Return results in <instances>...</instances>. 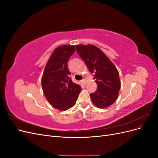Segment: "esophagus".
Wrapping results in <instances>:
<instances>
[{
	"label": "esophagus",
	"mask_w": 158,
	"mask_h": 158,
	"mask_svg": "<svg viewBox=\"0 0 158 158\" xmlns=\"http://www.w3.org/2000/svg\"><path fill=\"white\" fill-rule=\"evenodd\" d=\"M82 84H83L84 85H85V79H83V80H82Z\"/></svg>",
	"instance_id": "34e87169"
}]
</instances>
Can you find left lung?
Segmentation results:
<instances>
[{
	"label": "left lung",
	"instance_id": "8db88e82",
	"mask_svg": "<svg viewBox=\"0 0 158 158\" xmlns=\"http://www.w3.org/2000/svg\"><path fill=\"white\" fill-rule=\"evenodd\" d=\"M78 54L86 64L98 85L96 92L90 94L92 103L99 108H107L116 101L121 82L118 72L108 57L93 45H77Z\"/></svg>",
	"mask_w": 158,
	"mask_h": 158
}]
</instances>
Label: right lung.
Listing matches in <instances>:
<instances>
[{
  "label": "right lung",
  "instance_id": "add662e5",
  "mask_svg": "<svg viewBox=\"0 0 158 158\" xmlns=\"http://www.w3.org/2000/svg\"><path fill=\"white\" fill-rule=\"evenodd\" d=\"M74 51V45L57 47L47 61L42 76V89L46 99L60 111L74 106L82 89L69 77L68 61Z\"/></svg>",
  "mask_w": 158,
  "mask_h": 158
}]
</instances>
